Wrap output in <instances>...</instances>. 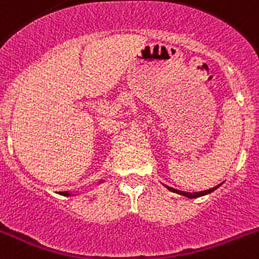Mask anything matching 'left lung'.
Segmentation results:
<instances>
[{
  "label": "left lung",
  "instance_id": "left-lung-1",
  "mask_svg": "<svg viewBox=\"0 0 259 259\" xmlns=\"http://www.w3.org/2000/svg\"><path fill=\"white\" fill-rule=\"evenodd\" d=\"M221 185V184H219ZM219 185H217V187H214V188H210L207 189V191H202V192H193V193H189V192H183V191H178V189H174L171 188V187H168V185H164L168 191L174 192V193H178V194H182V196H185V197L188 198H197V197H201V196H205V194H209L211 193L212 191H215V189L218 188Z\"/></svg>",
  "mask_w": 259,
  "mask_h": 259
}]
</instances>
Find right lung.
<instances>
[{"label": "right lung", "mask_w": 259, "mask_h": 259, "mask_svg": "<svg viewBox=\"0 0 259 259\" xmlns=\"http://www.w3.org/2000/svg\"><path fill=\"white\" fill-rule=\"evenodd\" d=\"M61 194H63V196H71L70 192H61Z\"/></svg>", "instance_id": "1"}]
</instances>
